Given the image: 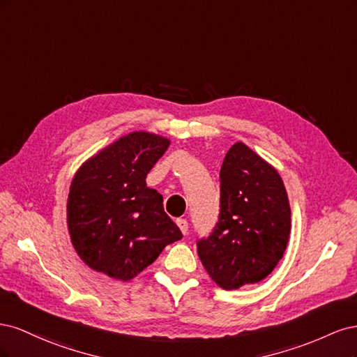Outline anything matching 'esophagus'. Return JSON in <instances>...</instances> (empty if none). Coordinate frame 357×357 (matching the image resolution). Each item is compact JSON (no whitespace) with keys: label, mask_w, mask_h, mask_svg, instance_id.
Returning a JSON list of instances; mask_svg holds the SVG:
<instances>
[{"label":"esophagus","mask_w":357,"mask_h":357,"mask_svg":"<svg viewBox=\"0 0 357 357\" xmlns=\"http://www.w3.org/2000/svg\"><path fill=\"white\" fill-rule=\"evenodd\" d=\"M177 226L180 228V231L183 232V235H186L189 231V223L186 219H177Z\"/></svg>","instance_id":"1"}]
</instances>
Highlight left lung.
Instances as JSON below:
<instances>
[{"label": "left lung", "instance_id": "left-lung-1", "mask_svg": "<svg viewBox=\"0 0 357 357\" xmlns=\"http://www.w3.org/2000/svg\"><path fill=\"white\" fill-rule=\"evenodd\" d=\"M219 177V220L197 248L208 275L232 290L259 283L283 257L290 205L278 172L243 143L226 153Z\"/></svg>", "mask_w": 357, "mask_h": 357}]
</instances>
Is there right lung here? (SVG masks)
<instances>
[{
	"label": "right lung",
	"mask_w": 357,
	"mask_h": 357,
	"mask_svg": "<svg viewBox=\"0 0 357 357\" xmlns=\"http://www.w3.org/2000/svg\"><path fill=\"white\" fill-rule=\"evenodd\" d=\"M169 142L132 132L91 158L75 172L68 195V231L82 261L98 273L128 282L181 240L164 211V198L146 176Z\"/></svg>",
	"instance_id": "1"
}]
</instances>
